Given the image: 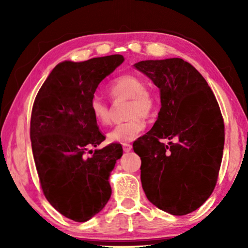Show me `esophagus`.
I'll list each match as a JSON object with an SVG mask.
<instances>
[{
  "label": "esophagus",
  "mask_w": 248,
  "mask_h": 248,
  "mask_svg": "<svg viewBox=\"0 0 248 248\" xmlns=\"http://www.w3.org/2000/svg\"><path fill=\"white\" fill-rule=\"evenodd\" d=\"M123 150L125 152H130L132 150V145L130 143H124L123 144Z\"/></svg>",
  "instance_id": "1"
}]
</instances>
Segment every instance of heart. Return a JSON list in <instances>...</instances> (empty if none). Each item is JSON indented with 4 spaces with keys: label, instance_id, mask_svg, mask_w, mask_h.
<instances>
[{
    "label": "heart",
    "instance_id": "1",
    "mask_svg": "<svg viewBox=\"0 0 248 248\" xmlns=\"http://www.w3.org/2000/svg\"><path fill=\"white\" fill-rule=\"evenodd\" d=\"M108 93L114 100L128 99L127 121L118 123L107 133L110 142L128 143L140 135L145 128L144 117L154 116L158 108V96L154 90L145 87L144 80L135 74H124L115 79L108 87ZM90 113L99 125L109 124L111 113L109 105L100 97L91 98Z\"/></svg>",
    "mask_w": 248,
    "mask_h": 248
}]
</instances>
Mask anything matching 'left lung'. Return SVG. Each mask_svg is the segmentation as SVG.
<instances>
[{"label": "left lung", "mask_w": 248, "mask_h": 248, "mask_svg": "<svg viewBox=\"0 0 248 248\" xmlns=\"http://www.w3.org/2000/svg\"><path fill=\"white\" fill-rule=\"evenodd\" d=\"M134 66L160 89L161 100L155 125L133 143L141 158L142 187L157 208L187 215L209 199L218 181L225 144L218 101L184 60L141 61Z\"/></svg>", "instance_id": "left-lung-1"}]
</instances>
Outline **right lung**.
<instances>
[{
	"label": "right lung",
	"instance_id": "add662e5",
	"mask_svg": "<svg viewBox=\"0 0 248 248\" xmlns=\"http://www.w3.org/2000/svg\"><path fill=\"white\" fill-rule=\"evenodd\" d=\"M123 61L110 55L60 63L33 101L30 140L40 187L47 201L73 221L93 218L110 198L108 177L123 149L110 143L86 155L106 138L89 104L98 84Z\"/></svg>",
	"mask_w": 248,
	"mask_h": 248
}]
</instances>
